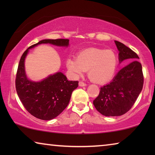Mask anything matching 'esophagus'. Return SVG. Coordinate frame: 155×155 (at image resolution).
Here are the masks:
<instances>
[{
	"mask_svg": "<svg viewBox=\"0 0 155 155\" xmlns=\"http://www.w3.org/2000/svg\"><path fill=\"white\" fill-rule=\"evenodd\" d=\"M78 85H79V86H81V87H84V86H86L87 84H86L85 83L83 82V81H80V82L78 83Z\"/></svg>",
	"mask_w": 155,
	"mask_h": 155,
	"instance_id": "1",
	"label": "esophagus"
}]
</instances>
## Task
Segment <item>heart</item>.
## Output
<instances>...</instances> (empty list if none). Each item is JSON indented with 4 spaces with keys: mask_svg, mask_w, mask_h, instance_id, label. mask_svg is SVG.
Masks as SVG:
<instances>
[{
    "mask_svg": "<svg viewBox=\"0 0 155 155\" xmlns=\"http://www.w3.org/2000/svg\"><path fill=\"white\" fill-rule=\"evenodd\" d=\"M118 57L113 50L90 48L81 52L77 59H70L67 67L76 77L88 70V77L94 83L104 84L111 81L116 72Z\"/></svg>",
    "mask_w": 155,
    "mask_h": 155,
    "instance_id": "obj_1",
    "label": "heart"
}]
</instances>
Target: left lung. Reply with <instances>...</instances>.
Here are the masks:
<instances>
[{
	"mask_svg": "<svg viewBox=\"0 0 155 155\" xmlns=\"http://www.w3.org/2000/svg\"><path fill=\"white\" fill-rule=\"evenodd\" d=\"M119 51V61L127 60V65L120 70L111 83L101 87L93 101L97 111L105 116H120L132 108L142 90V66L136 52L118 41H115Z\"/></svg>",
	"mask_w": 155,
	"mask_h": 155,
	"instance_id": "1",
	"label": "left lung"
}]
</instances>
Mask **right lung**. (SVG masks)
Listing matches in <instances>:
<instances>
[{
    "label": "right lung",
    "mask_w": 155,
    "mask_h": 155,
    "mask_svg": "<svg viewBox=\"0 0 155 155\" xmlns=\"http://www.w3.org/2000/svg\"><path fill=\"white\" fill-rule=\"evenodd\" d=\"M43 43L68 46L69 40H43L28 47L22 54L18 64L15 89L21 103L29 114L38 119L50 120L66 108L72 91L78 87V81H68L61 72L49 76L40 82L28 79L25 71L26 55L30 48Z\"/></svg>",
    "instance_id": "obj_1"
}]
</instances>
